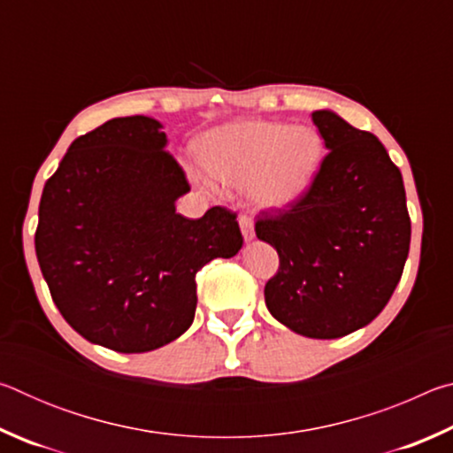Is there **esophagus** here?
I'll return each instance as SVG.
<instances>
[{
  "label": "esophagus",
  "instance_id": "esophagus-1",
  "mask_svg": "<svg viewBox=\"0 0 453 453\" xmlns=\"http://www.w3.org/2000/svg\"><path fill=\"white\" fill-rule=\"evenodd\" d=\"M240 227H242V234H243V240L245 242H251L256 237V229H254V219H251L248 213H242L240 216Z\"/></svg>",
  "mask_w": 453,
  "mask_h": 453
}]
</instances>
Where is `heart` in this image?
Listing matches in <instances>:
<instances>
[{"mask_svg":"<svg viewBox=\"0 0 453 453\" xmlns=\"http://www.w3.org/2000/svg\"><path fill=\"white\" fill-rule=\"evenodd\" d=\"M199 162L218 180L251 186L262 208L297 202L319 170L324 145L311 127L245 119L210 129L196 143Z\"/></svg>","mask_w":453,"mask_h":453,"instance_id":"1","label":"heart"}]
</instances>
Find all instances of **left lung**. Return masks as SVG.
Returning a JSON list of instances; mask_svg holds the SVG:
<instances>
[{
    "label": "left lung",
    "mask_w": 453,
    "mask_h": 453,
    "mask_svg": "<svg viewBox=\"0 0 453 453\" xmlns=\"http://www.w3.org/2000/svg\"><path fill=\"white\" fill-rule=\"evenodd\" d=\"M327 156L288 210L262 211L256 235L278 250L265 305L291 332L348 335L380 316L402 278L411 221L402 173L370 132L311 113Z\"/></svg>",
    "instance_id": "8db88e82"
}]
</instances>
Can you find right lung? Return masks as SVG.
Here are the masks:
<instances>
[{
  "label": "right lung",
  "mask_w": 453,
  "mask_h": 453,
  "mask_svg": "<svg viewBox=\"0 0 453 453\" xmlns=\"http://www.w3.org/2000/svg\"><path fill=\"white\" fill-rule=\"evenodd\" d=\"M165 143L151 118L105 121L70 145L40 202L35 254L53 303L88 342L119 354L186 332L196 273L243 245L227 208L175 213L189 183Z\"/></svg>",
  "instance_id": "1"
}]
</instances>
